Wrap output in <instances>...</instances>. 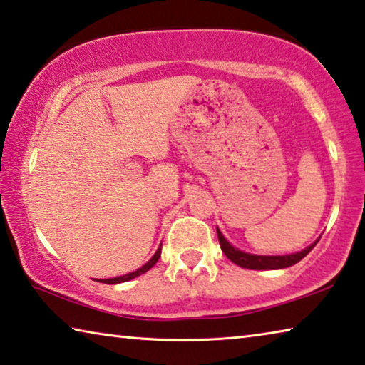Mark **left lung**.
I'll use <instances>...</instances> for the list:
<instances>
[{"label":"left lung","instance_id":"1","mask_svg":"<svg viewBox=\"0 0 365 365\" xmlns=\"http://www.w3.org/2000/svg\"><path fill=\"white\" fill-rule=\"evenodd\" d=\"M217 237H219V243L220 248L224 251V255L230 259L233 264L240 265L243 269H251V270H275V269H285L289 267V265H294L296 262H299L302 257L307 256L311 250L316 246L314 242L311 246H307L306 250H302L299 252H293V255H287V256H257V255H250V252H245L242 250L235 248L230 243L224 238V235L220 233L217 228Z\"/></svg>","mask_w":365,"mask_h":365}]
</instances>
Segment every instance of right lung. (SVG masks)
Masks as SVG:
<instances>
[{
    "label": "right lung",
    "mask_w": 365,
    "mask_h": 365,
    "mask_svg": "<svg viewBox=\"0 0 365 365\" xmlns=\"http://www.w3.org/2000/svg\"><path fill=\"white\" fill-rule=\"evenodd\" d=\"M159 256H160V246L158 248V251L154 252V256L150 259V261H148L143 267H140L138 270H135V272H130V274H127V275H120V277H115V279H104V280H100L101 283H108V285H114V283H122V282H128V280H133L135 277H138V275H141V274H145V272H148L150 270L154 264L158 262V259H159Z\"/></svg>",
    "instance_id": "obj_1"
}]
</instances>
